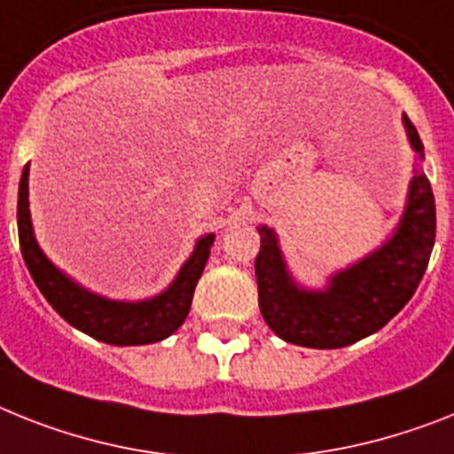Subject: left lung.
Wrapping results in <instances>:
<instances>
[{
    "mask_svg": "<svg viewBox=\"0 0 454 454\" xmlns=\"http://www.w3.org/2000/svg\"><path fill=\"white\" fill-rule=\"evenodd\" d=\"M408 144L425 160L418 129L403 115ZM260 254L254 260L260 310L273 334L303 348H346L376 334L399 313L420 286L436 239V206L429 178L413 168L402 220L383 246L350 267L332 273L320 290L299 286L278 234L260 224Z\"/></svg>",
    "mask_w": 454,
    "mask_h": 454,
    "instance_id": "obj_1",
    "label": "left lung"
}]
</instances>
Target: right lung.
Returning <instances> with one entry per match:
<instances>
[{"label": "right lung", "mask_w": 454, "mask_h": 454, "mask_svg": "<svg viewBox=\"0 0 454 454\" xmlns=\"http://www.w3.org/2000/svg\"><path fill=\"white\" fill-rule=\"evenodd\" d=\"M18 236L25 264L46 301L71 327L111 346H145L174 334L190 313L194 287L200 283L215 241V234L200 236L178 276L155 297L141 301L101 297L55 267L36 243L29 215V164L22 168L18 187Z\"/></svg>", "instance_id": "obj_1"}]
</instances>
